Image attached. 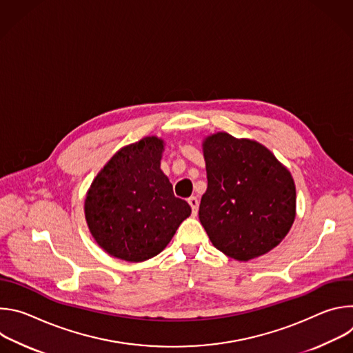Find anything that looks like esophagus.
Masks as SVG:
<instances>
[{
    "mask_svg": "<svg viewBox=\"0 0 353 353\" xmlns=\"http://www.w3.org/2000/svg\"><path fill=\"white\" fill-rule=\"evenodd\" d=\"M188 204H190V207H191V210H192V215H196V212H198V205H199L198 198H196V196H190V198H188Z\"/></svg>",
    "mask_w": 353,
    "mask_h": 353,
    "instance_id": "obj_1",
    "label": "esophagus"
}]
</instances>
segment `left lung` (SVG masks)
<instances>
[{"mask_svg":"<svg viewBox=\"0 0 353 353\" xmlns=\"http://www.w3.org/2000/svg\"><path fill=\"white\" fill-rule=\"evenodd\" d=\"M203 150L208 187L198 215L210 240L237 261L268 253L296 216L292 174L264 145L228 132L207 137Z\"/></svg>","mask_w":353,"mask_h":353,"instance_id":"8db88e82","label":"left lung"}]
</instances>
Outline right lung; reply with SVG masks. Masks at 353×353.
Instances as JSON below:
<instances>
[{
  "mask_svg": "<svg viewBox=\"0 0 353 353\" xmlns=\"http://www.w3.org/2000/svg\"><path fill=\"white\" fill-rule=\"evenodd\" d=\"M163 141L121 148L97 173L85 199L89 230L106 253L130 263L158 256L191 208L161 170Z\"/></svg>",
  "mask_w": 353,
  "mask_h": 353,
  "instance_id": "1",
  "label": "right lung"
}]
</instances>
